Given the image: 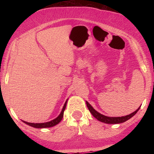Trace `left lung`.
Here are the masks:
<instances>
[{
	"label": "left lung",
	"mask_w": 154,
	"mask_h": 154,
	"mask_svg": "<svg viewBox=\"0 0 154 154\" xmlns=\"http://www.w3.org/2000/svg\"><path fill=\"white\" fill-rule=\"evenodd\" d=\"M86 104H87V106L88 108V109H89L90 112L93 114V116H94L95 118H96L98 121H100L102 122L106 123V124H119V123L125 122H126L127 120L130 119V118L132 117V116L135 115L136 113L138 111L140 108L139 107L135 111H134V112L132 113V114H129V115L121 116V117H109V116H104L103 114L98 113V111H95V109L91 106V104L88 103V101H86Z\"/></svg>",
	"instance_id": "left-lung-1"
}]
</instances>
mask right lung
<instances>
[{
	"mask_svg": "<svg viewBox=\"0 0 154 154\" xmlns=\"http://www.w3.org/2000/svg\"><path fill=\"white\" fill-rule=\"evenodd\" d=\"M66 103H67V100L65 102L64 106H63L62 111H61V114H59V116H58L57 118L54 119L52 121L48 122H45V123H30V122H24V123H26V125H29V126L33 127V128H51V127H54L57 124H59L60 122L61 121L62 119L63 116V112H64L65 109H66Z\"/></svg>",
	"mask_w": 154,
	"mask_h": 154,
	"instance_id": "1",
	"label": "right lung"
}]
</instances>
